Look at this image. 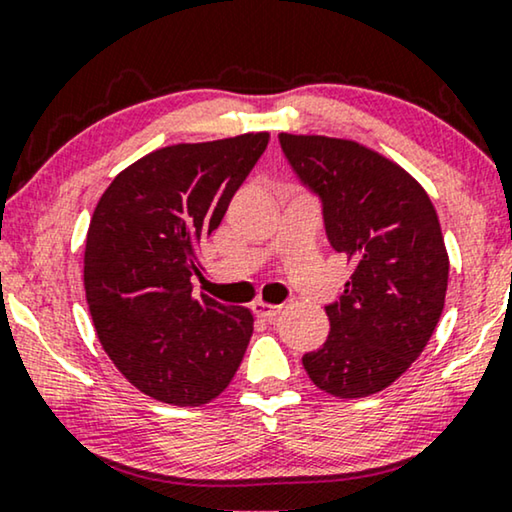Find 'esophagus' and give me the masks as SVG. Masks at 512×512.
Masks as SVG:
<instances>
[{
    "label": "esophagus",
    "instance_id": "1",
    "mask_svg": "<svg viewBox=\"0 0 512 512\" xmlns=\"http://www.w3.org/2000/svg\"><path fill=\"white\" fill-rule=\"evenodd\" d=\"M279 310H282V307L279 305H270V303H265V300H254V305H251V312L256 314V317H261V319H268V321H272L279 314Z\"/></svg>",
    "mask_w": 512,
    "mask_h": 512
}]
</instances>
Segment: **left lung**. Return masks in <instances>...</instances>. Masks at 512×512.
<instances>
[{"label": "left lung", "instance_id": "8db88e82", "mask_svg": "<svg viewBox=\"0 0 512 512\" xmlns=\"http://www.w3.org/2000/svg\"><path fill=\"white\" fill-rule=\"evenodd\" d=\"M279 142L354 268L326 307L331 333L303 366L331 396L377 394L424 352L443 314L450 258L436 207L410 172L354 139L282 132Z\"/></svg>", "mask_w": 512, "mask_h": 512}]
</instances>
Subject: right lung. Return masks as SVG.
Wrapping results in <instances>:
<instances>
[{"mask_svg": "<svg viewBox=\"0 0 512 512\" xmlns=\"http://www.w3.org/2000/svg\"><path fill=\"white\" fill-rule=\"evenodd\" d=\"M268 132L146 153L118 172L86 235L83 284L97 338L125 380L170 405L228 387L254 333L247 307L200 293L198 247L268 146Z\"/></svg>", "mask_w": 512, "mask_h": 512, "instance_id": "add662e5", "label": "right lung"}]
</instances>
